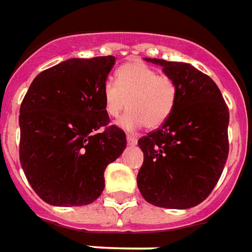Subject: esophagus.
I'll return each instance as SVG.
<instances>
[{
  "instance_id": "esophagus-1",
  "label": "esophagus",
  "mask_w": 252,
  "mask_h": 252,
  "mask_svg": "<svg viewBox=\"0 0 252 252\" xmlns=\"http://www.w3.org/2000/svg\"><path fill=\"white\" fill-rule=\"evenodd\" d=\"M126 140H128V144H129V146H135V144H137V137L135 136V135H132V133H128V135H126Z\"/></svg>"
}]
</instances>
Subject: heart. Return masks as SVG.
Returning a JSON list of instances; mask_svg holds the SVG:
<instances>
[{
	"label": "heart",
	"mask_w": 252,
	"mask_h": 252,
	"mask_svg": "<svg viewBox=\"0 0 252 252\" xmlns=\"http://www.w3.org/2000/svg\"><path fill=\"white\" fill-rule=\"evenodd\" d=\"M102 99L110 117H119L128 99L129 112L120 120L123 128L132 131L144 124L147 128H158L174 109L177 85L173 78L158 74L147 63L132 61L117 70L116 82H105Z\"/></svg>",
	"instance_id": "b5f03b06"
}]
</instances>
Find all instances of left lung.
Segmentation results:
<instances>
[{
	"instance_id": "left-lung-1",
	"label": "left lung",
	"mask_w": 252,
	"mask_h": 252,
	"mask_svg": "<svg viewBox=\"0 0 252 252\" xmlns=\"http://www.w3.org/2000/svg\"><path fill=\"white\" fill-rule=\"evenodd\" d=\"M174 79L177 101L158 129L139 139L144 160L137 188L160 208L188 209L211 194L229 151V110L211 77L189 63L146 59Z\"/></svg>"
}]
</instances>
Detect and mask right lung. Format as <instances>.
Listing matches in <instances>:
<instances>
[{
  "label": "right lung",
  "instance_id": "right-lung-1",
  "mask_svg": "<svg viewBox=\"0 0 252 252\" xmlns=\"http://www.w3.org/2000/svg\"><path fill=\"white\" fill-rule=\"evenodd\" d=\"M116 58H72L41 71L20 106V163L35 193L55 206H81L105 188L106 166L126 146L102 99Z\"/></svg>",
  "mask_w": 252,
  "mask_h": 252
}]
</instances>
